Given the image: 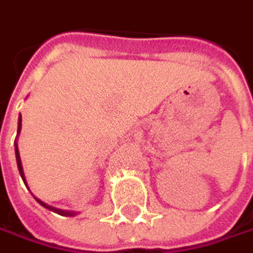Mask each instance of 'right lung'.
Instances as JSON below:
<instances>
[{
	"label": "right lung",
	"instance_id": "right-lung-1",
	"mask_svg": "<svg viewBox=\"0 0 253 253\" xmlns=\"http://www.w3.org/2000/svg\"><path fill=\"white\" fill-rule=\"evenodd\" d=\"M20 130H21V114H20V119H18V133H20ZM15 157H17V165H18V170H20V174H21V177H23L24 183H25V177H24V171H23V166H21V159H20V153H18V146L15 144ZM37 199V198H36ZM37 202L41 205V206H44L45 209H50L52 212H57L58 215H63V216H73L76 215V212H68V211H60V209H55V208H51V206H48V205H45L44 202L38 201Z\"/></svg>",
	"mask_w": 253,
	"mask_h": 253
}]
</instances>
